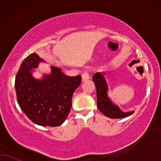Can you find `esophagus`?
Masks as SVG:
<instances>
[{"mask_svg":"<svg viewBox=\"0 0 161 161\" xmlns=\"http://www.w3.org/2000/svg\"><path fill=\"white\" fill-rule=\"evenodd\" d=\"M89 79H90V76H89L88 73L86 72V71H85L82 74V82H85V81L88 80Z\"/></svg>","mask_w":161,"mask_h":161,"instance_id":"esophagus-1","label":"esophagus"}]
</instances>
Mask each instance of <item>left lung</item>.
<instances>
[{"mask_svg":"<svg viewBox=\"0 0 161 161\" xmlns=\"http://www.w3.org/2000/svg\"><path fill=\"white\" fill-rule=\"evenodd\" d=\"M93 81L96 88L97 107L104 115L110 119H122L130 116L134 113V111L124 113L113 104L108 96V83L102 73H96L93 76Z\"/></svg>","mask_w":161,"mask_h":161,"instance_id":"obj_1","label":"left lung"}]
</instances>
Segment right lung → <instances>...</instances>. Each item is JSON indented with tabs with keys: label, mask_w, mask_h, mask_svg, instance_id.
Listing matches in <instances>:
<instances>
[{
	"label": "right lung",
	"mask_w": 161,
	"mask_h": 161,
	"mask_svg": "<svg viewBox=\"0 0 161 161\" xmlns=\"http://www.w3.org/2000/svg\"><path fill=\"white\" fill-rule=\"evenodd\" d=\"M41 62L43 59L32 53L21 63L14 84L17 100L21 110L33 123L57 127L68 117L73 94L81 84L82 77L66 76L59 68L51 66L50 74L35 79L32 72Z\"/></svg>",
	"instance_id": "1"
}]
</instances>
